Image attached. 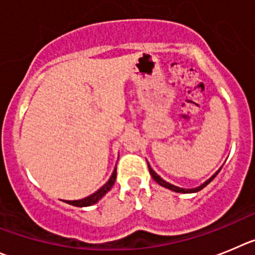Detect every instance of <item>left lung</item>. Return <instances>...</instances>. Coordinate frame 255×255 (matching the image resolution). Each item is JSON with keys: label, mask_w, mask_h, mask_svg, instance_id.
I'll use <instances>...</instances> for the list:
<instances>
[{"label": "left lung", "mask_w": 255, "mask_h": 255, "mask_svg": "<svg viewBox=\"0 0 255 255\" xmlns=\"http://www.w3.org/2000/svg\"><path fill=\"white\" fill-rule=\"evenodd\" d=\"M147 165H148V170H150L151 176H152L153 180H155V182L157 183V184H160V185H161V187H164V188H167V189L173 190V192H176V193H196V192H199V190L203 189V188H205L206 185L210 184V183L212 182L213 179H215V176H216L217 174H219V171L221 170V167H220V169H219V170L216 171V173L213 174V175L211 176V178L208 179V180H206V182L203 183V184L199 185V187H197V188H192V189H184V188L176 187V185L170 184V183H169V182H166V180H164V179H162L161 176L159 175V174H156V173H155V170H153L152 167L150 166V164H148V162H147Z\"/></svg>", "instance_id": "1"}]
</instances>
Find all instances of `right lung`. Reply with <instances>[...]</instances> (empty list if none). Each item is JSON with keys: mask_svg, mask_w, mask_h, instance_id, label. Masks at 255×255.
Masks as SVG:
<instances>
[{"mask_svg": "<svg viewBox=\"0 0 255 255\" xmlns=\"http://www.w3.org/2000/svg\"><path fill=\"white\" fill-rule=\"evenodd\" d=\"M116 178H117V167L114 169L113 174H112L111 179L108 180L107 183H105L104 185H103L100 189H98L95 192V193H93L91 196L86 197V198H82V199H77V201H65L66 203H68V205H72V206H76V207H88V206H93L95 205L96 202H99L100 199L103 198V197L105 196V194L109 192V190L112 189V187H113V184L116 183Z\"/></svg>", "mask_w": 255, "mask_h": 255, "instance_id": "add662e5", "label": "right lung"}]
</instances>
